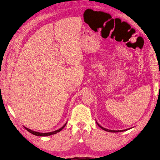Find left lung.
I'll use <instances>...</instances> for the list:
<instances>
[{"mask_svg":"<svg viewBox=\"0 0 160 160\" xmlns=\"http://www.w3.org/2000/svg\"><path fill=\"white\" fill-rule=\"evenodd\" d=\"M97 123V122H96ZM97 124H98V125L100 127V128H101L102 130H105V131H107V132H123V131H125V130H129L130 128H128V129H126V130H109V129H106V128H104V127H101L100 125H99L98 123H97Z\"/></svg>","mask_w":160,"mask_h":160,"instance_id":"left-lung-1","label":"left lung"}]
</instances>
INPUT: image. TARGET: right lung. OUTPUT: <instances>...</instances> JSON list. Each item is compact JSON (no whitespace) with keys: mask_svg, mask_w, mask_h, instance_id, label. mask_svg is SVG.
<instances>
[{"mask_svg":"<svg viewBox=\"0 0 160 160\" xmlns=\"http://www.w3.org/2000/svg\"><path fill=\"white\" fill-rule=\"evenodd\" d=\"M66 123L64 125L63 127H61V128H59V130H56V131L51 132H48V133H40V132H38L33 131V130H30V129H29V128H27V127H25V128L27 131H28L30 133H32V134H33V135H37V136H49V135H51L56 134V133H57L58 132H59L61 130H62L63 129V128L66 126Z\"/></svg>","mask_w":160,"mask_h":160,"instance_id":"right-lung-1","label":"right lung"}]
</instances>
